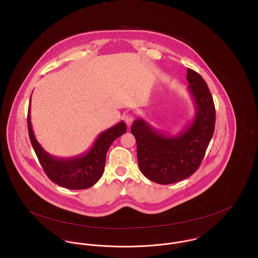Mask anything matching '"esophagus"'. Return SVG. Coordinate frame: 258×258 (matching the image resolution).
<instances>
[{
  "instance_id": "1",
  "label": "esophagus",
  "mask_w": 258,
  "mask_h": 258,
  "mask_svg": "<svg viewBox=\"0 0 258 258\" xmlns=\"http://www.w3.org/2000/svg\"><path fill=\"white\" fill-rule=\"evenodd\" d=\"M124 121H125V123L127 124V126H131L132 123H133V121H134V115L131 114V113L126 114V115L124 116Z\"/></svg>"
}]
</instances>
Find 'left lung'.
I'll return each mask as SVG.
<instances>
[{"label": "left lung", "mask_w": 258, "mask_h": 258, "mask_svg": "<svg viewBox=\"0 0 258 258\" xmlns=\"http://www.w3.org/2000/svg\"><path fill=\"white\" fill-rule=\"evenodd\" d=\"M186 72L188 91L196 107L190 125L176 136L154 129L142 118L131 126L140 171L157 184H174L191 176L199 169L214 135L216 109L211 91L200 74L190 69Z\"/></svg>", "instance_id": "left-lung-1"}]
</instances>
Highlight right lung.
Instances as JSON below:
<instances>
[{"label": "right lung", "mask_w": 258, "mask_h": 258, "mask_svg": "<svg viewBox=\"0 0 258 258\" xmlns=\"http://www.w3.org/2000/svg\"><path fill=\"white\" fill-rule=\"evenodd\" d=\"M30 107L28 112L29 136L46 176L53 183L70 189L88 188L96 184L104 172L107 151L114 140L126 133V124L121 121L100 133L93 146L84 154L72 158H56L45 152L37 142L31 123Z\"/></svg>", "instance_id": "add662e5"}]
</instances>
